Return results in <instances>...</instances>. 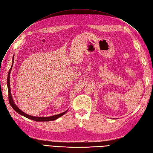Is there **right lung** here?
<instances>
[{
  "label": "right lung",
  "instance_id": "obj_1",
  "mask_svg": "<svg viewBox=\"0 0 153 153\" xmlns=\"http://www.w3.org/2000/svg\"><path fill=\"white\" fill-rule=\"evenodd\" d=\"M11 68H12V66H11V69H10V71H9L8 75H7V89H8V97H9V101H10V105L11 106V107L14 110H15L17 113H18V114H20V115H24V116H25L27 118L32 119V120H34V121H53V120H55V119H58L59 117L62 116V115H63L64 114H65L66 113L67 111H66V112H64L62 114H57L56 115H53V116L41 117H33V116H31V115H29L28 114L24 113V112H22V111L20 109H19V108H18V106H16V105L15 104V103H14L13 98H12V96H11V89H10V73H11Z\"/></svg>",
  "mask_w": 153,
  "mask_h": 153
}]
</instances>
